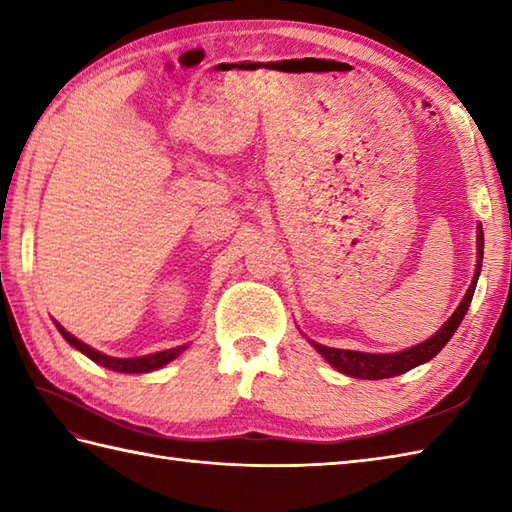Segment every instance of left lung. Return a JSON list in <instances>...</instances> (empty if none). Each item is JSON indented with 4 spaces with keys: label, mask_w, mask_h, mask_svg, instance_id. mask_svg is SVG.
Wrapping results in <instances>:
<instances>
[{
    "label": "left lung",
    "mask_w": 512,
    "mask_h": 512,
    "mask_svg": "<svg viewBox=\"0 0 512 512\" xmlns=\"http://www.w3.org/2000/svg\"><path fill=\"white\" fill-rule=\"evenodd\" d=\"M482 259H484V233H482V226H477V259H475V275L471 279V286L464 292L460 306L453 310L451 317L444 321V325H440L438 332L429 336L427 341L407 347V350H402V352H391V354L339 350V347H328V345L310 341L312 347L336 369V372L352 376V378H363V380L394 378V376L409 372V369H413V367L431 361V358L449 343L455 330H458V325L462 323L466 310H469L477 279H480V273H482Z\"/></svg>",
    "instance_id": "8db88e82"
}]
</instances>
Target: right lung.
<instances>
[{"instance_id": "obj_1", "label": "right lung", "mask_w": 512, "mask_h": 512, "mask_svg": "<svg viewBox=\"0 0 512 512\" xmlns=\"http://www.w3.org/2000/svg\"><path fill=\"white\" fill-rule=\"evenodd\" d=\"M57 323V321H54ZM57 330L61 332V336L65 341H68L74 350H79L81 354H85L94 361L96 365H103L107 369H112V372L118 374H149V372H156V369L169 365L173 358H178L184 350H187L189 345H178V347H171V350L165 352H156V354H145V356H132V358H116V356H107L99 350H94L88 343H83L76 339L74 334H70L65 328L57 323Z\"/></svg>"}]
</instances>
